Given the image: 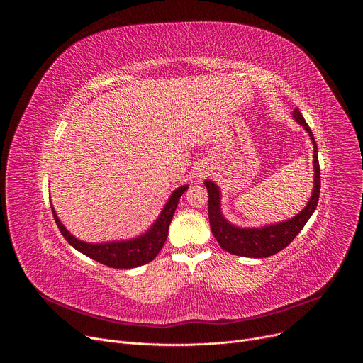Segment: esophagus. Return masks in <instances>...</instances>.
<instances>
[{"instance_id":"esophagus-1","label":"esophagus","mask_w":363,"mask_h":363,"mask_svg":"<svg viewBox=\"0 0 363 363\" xmlns=\"http://www.w3.org/2000/svg\"><path fill=\"white\" fill-rule=\"evenodd\" d=\"M202 175H205V174H203V172H201V174H199V175H198V177H202Z\"/></svg>"}]
</instances>
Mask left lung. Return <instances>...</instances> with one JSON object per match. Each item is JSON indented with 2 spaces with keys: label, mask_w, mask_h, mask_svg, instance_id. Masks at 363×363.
<instances>
[{
  "label": "left lung",
  "mask_w": 363,
  "mask_h": 363,
  "mask_svg": "<svg viewBox=\"0 0 363 363\" xmlns=\"http://www.w3.org/2000/svg\"><path fill=\"white\" fill-rule=\"evenodd\" d=\"M293 118L298 122L304 130L308 133L310 139L313 142L315 153H313V167H315V186L312 196H310L304 210H301L296 217L287 220L280 224L266 225L262 228H240L230 224L221 214L220 208V188L211 182L205 181L203 185L208 189V218L211 231L223 247V250L241 257H254L263 258L277 254L283 248H286L294 237L303 230L304 224L308 221L315 213L319 195H320V167L318 158V145L315 136L306 123L303 115L296 108L293 112Z\"/></svg>",
  "instance_id": "left-lung-1"
}]
</instances>
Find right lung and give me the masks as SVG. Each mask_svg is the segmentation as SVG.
Segmentation results:
<instances>
[{"label": "right lung", "instance_id": "add662e5", "mask_svg": "<svg viewBox=\"0 0 363 363\" xmlns=\"http://www.w3.org/2000/svg\"><path fill=\"white\" fill-rule=\"evenodd\" d=\"M186 189H188V185L177 188L169 196L161 216L158 217L157 221H155V224L140 237L128 240V241H113V242H103V244H90V242L80 241L65 228L53 206H51V211H53V217L56 220V224L60 233L67 240V242L72 247H74L77 251H80L82 254L93 258V260L105 264L108 267L133 269V267H139L146 263H150L162 250L168 237L169 224L175 214L179 198Z\"/></svg>", "mask_w": 363, "mask_h": 363}]
</instances>
